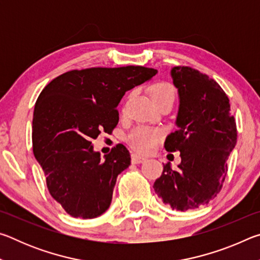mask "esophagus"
Instances as JSON below:
<instances>
[{"instance_id": "1", "label": "esophagus", "mask_w": 260, "mask_h": 260, "mask_svg": "<svg viewBox=\"0 0 260 260\" xmlns=\"http://www.w3.org/2000/svg\"><path fill=\"white\" fill-rule=\"evenodd\" d=\"M146 160V158L138 155V153H132V162L133 164H141V162H143Z\"/></svg>"}]
</instances>
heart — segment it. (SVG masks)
Returning <instances> with one entry per match:
<instances>
[{
    "label": "heart",
    "mask_w": 260,
    "mask_h": 260,
    "mask_svg": "<svg viewBox=\"0 0 260 260\" xmlns=\"http://www.w3.org/2000/svg\"><path fill=\"white\" fill-rule=\"evenodd\" d=\"M151 98L155 103L161 101H174L175 88L169 82H157L151 87ZM164 136V132L158 128L138 126L127 135L129 146L141 153H150L157 148Z\"/></svg>",
    "instance_id": "heart-1"
}]
</instances>
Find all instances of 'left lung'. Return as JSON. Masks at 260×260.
Listing matches in <instances>:
<instances>
[{"label":"left lung","instance_id":"1","mask_svg":"<svg viewBox=\"0 0 260 260\" xmlns=\"http://www.w3.org/2000/svg\"><path fill=\"white\" fill-rule=\"evenodd\" d=\"M171 76L180 100L178 129L164 147L180 151L181 162L179 170L165 164L153 189L173 210L187 211L206 205L221 190L237 131L230 100L213 79L189 67H174Z\"/></svg>","mask_w":260,"mask_h":260}]
</instances>
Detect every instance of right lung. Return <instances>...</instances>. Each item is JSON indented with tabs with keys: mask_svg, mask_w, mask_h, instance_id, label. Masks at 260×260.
<instances>
[{
	"mask_svg": "<svg viewBox=\"0 0 260 260\" xmlns=\"http://www.w3.org/2000/svg\"><path fill=\"white\" fill-rule=\"evenodd\" d=\"M143 67L91 68L60 74L43 88L32 125L34 156L50 195L74 218L93 219L111 204L118 174L131 165L125 146L101 158L91 140L111 133L127 90L156 76Z\"/></svg>",
	"mask_w": 260,
	"mask_h": 260,
	"instance_id": "obj_1",
	"label": "right lung"
}]
</instances>
